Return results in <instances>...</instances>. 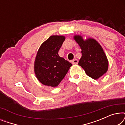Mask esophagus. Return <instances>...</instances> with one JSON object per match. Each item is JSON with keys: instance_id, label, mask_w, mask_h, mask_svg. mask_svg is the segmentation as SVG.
Masks as SVG:
<instances>
[{"instance_id": "34e87169", "label": "esophagus", "mask_w": 125, "mask_h": 125, "mask_svg": "<svg viewBox=\"0 0 125 125\" xmlns=\"http://www.w3.org/2000/svg\"><path fill=\"white\" fill-rule=\"evenodd\" d=\"M78 62V61L77 59H74V60H73L72 61V64H77Z\"/></svg>"}]
</instances>
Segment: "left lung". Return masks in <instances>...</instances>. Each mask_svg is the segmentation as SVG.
I'll return each instance as SVG.
<instances>
[{"label": "left lung", "mask_w": 125, "mask_h": 125, "mask_svg": "<svg viewBox=\"0 0 125 125\" xmlns=\"http://www.w3.org/2000/svg\"><path fill=\"white\" fill-rule=\"evenodd\" d=\"M73 39L81 49L82 56L78 65L90 77L97 80L107 72L109 61L101 45L94 39H83L81 35H74Z\"/></svg>", "instance_id": "left-lung-1"}]
</instances>
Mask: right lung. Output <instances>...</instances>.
<instances>
[{"label":"right lung","instance_id":"obj_1","mask_svg":"<svg viewBox=\"0 0 125 125\" xmlns=\"http://www.w3.org/2000/svg\"><path fill=\"white\" fill-rule=\"evenodd\" d=\"M65 39L64 36H51L39 48L34 62V72L42 84L56 87L72 65L58 54Z\"/></svg>","mask_w":125,"mask_h":125}]
</instances>
